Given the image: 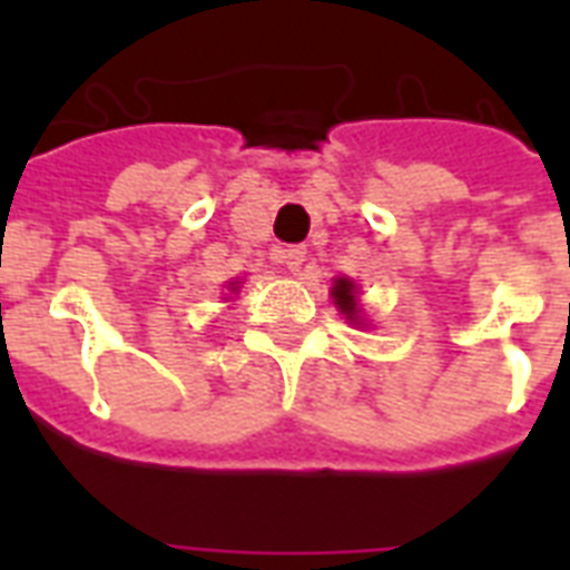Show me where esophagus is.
I'll return each instance as SVG.
<instances>
[{"mask_svg":"<svg viewBox=\"0 0 570 570\" xmlns=\"http://www.w3.org/2000/svg\"><path fill=\"white\" fill-rule=\"evenodd\" d=\"M304 257H307V250H304L302 245H286V248L275 250L277 263H284L289 272H298V268L304 266Z\"/></svg>","mask_w":570,"mask_h":570,"instance_id":"34e87169","label":"esophagus"}]
</instances>
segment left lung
I'll return each instance as SVG.
<instances>
[{"label":"left lung","instance_id":"8db88e82","mask_svg":"<svg viewBox=\"0 0 570 570\" xmlns=\"http://www.w3.org/2000/svg\"><path fill=\"white\" fill-rule=\"evenodd\" d=\"M331 293H334V302L340 304V311L346 313V320H355V284H352L348 277H340V281H334V289H331Z\"/></svg>","mask_w":570,"mask_h":570}]
</instances>
